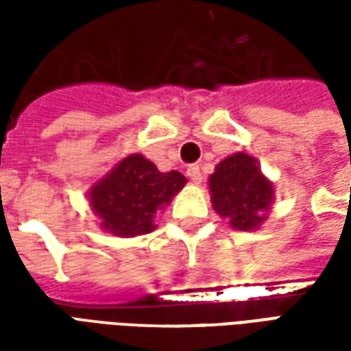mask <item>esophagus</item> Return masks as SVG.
<instances>
[{
    "label": "esophagus",
    "mask_w": 351,
    "mask_h": 351,
    "mask_svg": "<svg viewBox=\"0 0 351 351\" xmlns=\"http://www.w3.org/2000/svg\"><path fill=\"white\" fill-rule=\"evenodd\" d=\"M186 175H188V178H190L191 182L195 184H201V180H203V175H201L199 165H190V167L186 169Z\"/></svg>",
    "instance_id": "1"
}]
</instances>
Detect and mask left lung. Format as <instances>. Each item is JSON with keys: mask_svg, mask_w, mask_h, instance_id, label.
Listing matches in <instances>:
<instances>
[{"mask_svg": "<svg viewBox=\"0 0 351 351\" xmlns=\"http://www.w3.org/2000/svg\"><path fill=\"white\" fill-rule=\"evenodd\" d=\"M208 188L214 210L241 231L258 229L274 199L272 182L265 178L258 160L244 152L220 161L208 178Z\"/></svg>", "mask_w": 351, "mask_h": 351, "instance_id": "obj_1", "label": "left lung"}]
</instances>
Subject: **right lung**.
<instances>
[{
  "label": "right lung",
  "mask_w": 351,
  "mask_h": 351,
  "mask_svg": "<svg viewBox=\"0 0 351 351\" xmlns=\"http://www.w3.org/2000/svg\"><path fill=\"white\" fill-rule=\"evenodd\" d=\"M184 184L186 176L178 171L160 173L145 156L131 154L93 184L88 197L101 229L116 237H137L154 231L156 216Z\"/></svg>",
  "instance_id": "add662e5"
}]
</instances>
